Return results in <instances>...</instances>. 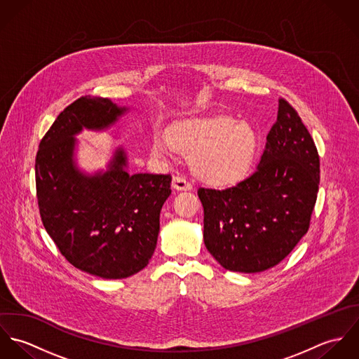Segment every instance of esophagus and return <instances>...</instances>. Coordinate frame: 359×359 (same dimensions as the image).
Instances as JSON below:
<instances>
[{"label":"esophagus","instance_id":"obj_1","mask_svg":"<svg viewBox=\"0 0 359 359\" xmlns=\"http://www.w3.org/2000/svg\"><path fill=\"white\" fill-rule=\"evenodd\" d=\"M172 187H174L175 189H178V191H189V189L192 188L191 182H189L187 178L181 177V175L174 177V180H172Z\"/></svg>","mask_w":359,"mask_h":359}]
</instances>
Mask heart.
<instances>
[{
	"mask_svg": "<svg viewBox=\"0 0 359 359\" xmlns=\"http://www.w3.org/2000/svg\"><path fill=\"white\" fill-rule=\"evenodd\" d=\"M168 140L178 148L194 152L196 172L212 184H231L241 180L252 165L256 152V134L246 123L231 117L191 120L170 130ZM157 154H168L170 147L157 141Z\"/></svg>",
	"mask_w": 359,
	"mask_h": 359,
	"instance_id": "1",
	"label": "heart"
}]
</instances>
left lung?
Returning a JSON list of instances; mask_svg holds the SVG:
<instances>
[{
  "label": "left lung",
  "mask_w": 359,
  "mask_h": 359,
  "mask_svg": "<svg viewBox=\"0 0 359 359\" xmlns=\"http://www.w3.org/2000/svg\"><path fill=\"white\" fill-rule=\"evenodd\" d=\"M318 185L313 140L293 106L280 98L255 172L224 189L198 191L207 250L233 272L275 266L307 233Z\"/></svg>",
  "instance_id": "obj_1"
}]
</instances>
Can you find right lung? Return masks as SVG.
<instances>
[{"instance_id":"right-lung-1","label":"right lung","mask_w":359,"mask_h":359,"mask_svg":"<svg viewBox=\"0 0 359 359\" xmlns=\"http://www.w3.org/2000/svg\"><path fill=\"white\" fill-rule=\"evenodd\" d=\"M128 109L107 98L81 97L59 113L36 156L43 224L73 266L103 279H123L154 256L160 210L171 195L170 174H128L117 148L106 171L93 175L74 161L77 134L102 131Z\"/></svg>"}]
</instances>
